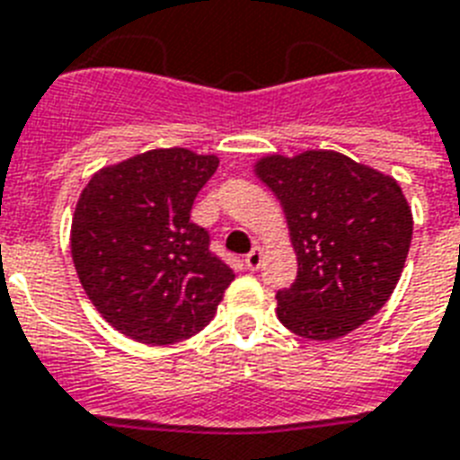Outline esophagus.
<instances>
[{
    "label": "esophagus",
    "instance_id": "34e87169",
    "mask_svg": "<svg viewBox=\"0 0 460 460\" xmlns=\"http://www.w3.org/2000/svg\"><path fill=\"white\" fill-rule=\"evenodd\" d=\"M262 260H264V252L260 245H255V248L250 250L248 255H245V267L250 269V271H255V269L262 267Z\"/></svg>",
    "mask_w": 460,
    "mask_h": 460
}]
</instances>
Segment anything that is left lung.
I'll return each instance as SVG.
<instances>
[{
    "label": "left lung",
    "instance_id": "left-lung-1",
    "mask_svg": "<svg viewBox=\"0 0 460 460\" xmlns=\"http://www.w3.org/2000/svg\"><path fill=\"white\" fill-rule=\"evenodd\" d=\"M255 174L281 200L297 279L276 293L295 335L335 340L390 300L411 245L413 217L392 177L335 151L264 155Z\"/></svg>",
    "mask_w": 460,
    "mask_h": 460
}]
</instances>
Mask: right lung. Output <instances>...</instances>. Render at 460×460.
Instances as JSON below:
<instances>
[{
	"label": "right lung",
	"instance_id": "obj_1",
	"mask_svg": "<svg viewBox=\"0 0 460 460\" xmlns=\"http://www.w3.org/2000/svg\"><path fill=\"white\" fill-rule=\"evenodd\" d=\"M217 165V155L155 148L103 167L80 193L70 226L75 271L99 314L127 338H191L234 281L210 252V234L191 222Z\"/></svg>",
	"mask_w": 460,
	"mask_h": 460
}]
</instances>
